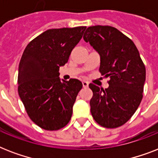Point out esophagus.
I'll use <instances>...</instances> for the list:
<instances>
[{
  "label": "esophagus",
  "instance_id": "34e87169",
  "mask_svg": "<svg viewBox=\"0 0 158 158\" xmlns=\"http://www.w3.org/2000/svg\"><path fill=\"white\" fill-rule=\"evenodd\" d=\"M82 84H83L84 88H88V87H89V83L87 81H83L82 82Z\"/></svg>",
  "mask_w": 158,
  "mask_h": 158
}]
</instances>
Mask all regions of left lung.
I'll list each match as a JSON object with an SVG mask.
<instances>
[{
	"instance_id": "1",
	"label": "left lung",
	"mask_w": 158,
	"mask_h": 158,
	"mask_svg": "<svg viewBox=\"0 0 158 158\" xmlns=\"http://www.w3.org/2000/svg\"><path fill=\"white\" fill-rule=\"evenodd\" d=\"M84 39L100 55L102 75L110 78L107 89L89 84L92 115L102 127H120L132 117L142 101L144 64L133 41L114 27H89Z\"/></svg>"
}]
</instances>
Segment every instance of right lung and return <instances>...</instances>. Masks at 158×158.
Masks as SVG:
<instances>
[{"label":"right lung","mask_w":158,"mask_h":158,"mask_svg":"<svg viewBox=\"0 0 158 158\" xmlns=\"http://www.w3.org/2000/svg\"><path fill=\"white\" fill-rule=\"evenodd\" d=\"M86 27L52 28L31 41L19 65L18 92L29 118L43 130H57L69 123L83 84L60 81V66L83 37Z\"/></svg>","instance_id":"right-lung-1"}]
</instances>
